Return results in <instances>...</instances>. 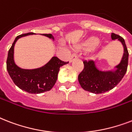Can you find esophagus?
<instances>
[{"label": "esophagus", "instance_id": "34e87169", "mask_svg": "<svg viewBox=\"0 0 132 132\" xmlns=\"http://www.w3.org/2000/svg\"><path fill=\"white\" fill-rule=\"evenodd\" d=\"M77 55H75V54H72V56H71V58H70V62H73L75 60H77Z\"/></svg>", "mask_w": 132, "mask_h": 132}]
</instances>
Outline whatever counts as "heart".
<instances>
[{"label": "heart", "mask_w": 132, "mask_h": 132, "mask_svg": "<svg viewBox=\"0 0 132 132\" xmlns=\"http://www.w3.org/2000/svg\"><path fill=\"white\" fill-rule=\"evenodd\" d=\"M100 38L96 36H92V37H90L86 39L83 43L79 44L78 47L89 51V50L94 49V48H96L98 44H100Z\"/></svg>", "instance_id": "1"}]
</instances>
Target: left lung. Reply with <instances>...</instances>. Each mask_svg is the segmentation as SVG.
<instances>
[{"label":"left lung","mask_w":132,"mask_h":132,"mask_svg":"<svg viewBox=\"0 0 132 132\" xmlns=\"http://www.w3.org/2000/svg\"><path fill=\"white\" fill-rule=\"evenodd\" d=\"M112 40H117L123 46V54L119 64L110 70H101L93 60L84 61V68L79 75L78 81L84 90L94 94H101L112 90L127 72L129 53L122 37L112 34Z\"/></svg>","instance_id":"obj_1"}]
</instances>
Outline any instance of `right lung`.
Returning a JSON list of instances; mask_svg holds the SVG:
<instances>
[{
  "mask_svg": "<svg viewBox=\"0 0 132 132\" xmlns=\"http://www.w3.org/2000/svg\"><path fill=\"white\" fill-rule=\"evenodd\" d=\"M34 33L22 34L15 38L8 52L7 70L13 83L20 89L31 94H40L49 91L54 86L57 79L58 72L61 66L68 62H62L57 57H53L42 67L34 69L22 68L16 65L14 60V46L18 39L22 37L35 35ZM53 41L55 40L52 34H41Z\"/></svg>",
  "mask_w": 132,
  "mask_h": 132,
  "instance_id": "1",
  "label": "right lung"
}]
</instances>
